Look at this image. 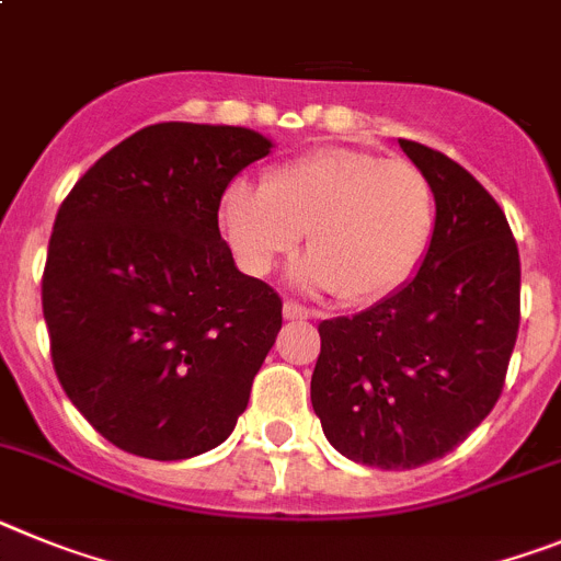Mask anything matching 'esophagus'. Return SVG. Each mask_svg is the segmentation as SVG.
Listing matches in <instances>:
<instances>
[{
  "label": "esophagus",
  "mask_w": 561,
  "mask_h": 561,
  "mask_svg": "<svg viewBox=\"0 0 561 561\" xmlns=\"http://www.w3.org/2000/svg\"><path fill=\"white\" fill-rule=\"evenodd\" d=\"M282 313H285L287 321L310 319V316H313L308 308H301V305H296V301H285V305H282Z\"/></svg>",
  "instance_id": "1"
}]
</instances>
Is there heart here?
<instances>
[{
	"mask_svg": "<svg viewBox=\"0 0 561 561\" xmlns=\"http://www.w3.org/2000/svg\"><path fill=\"white\" fill-rule=\"evenodd\" d=\"M435 226V188L415 163L353 146L274 165L262 186L237 180L220 203L222 237L248 274H267L308 231L296 285L335 290L344 305H373L407 285Z\"/></svg>",
	"mask_w": 561,
	"mask_h": 561,
	"instance_id": "b5f03b06",
	"label": "heart"
}]
</instances>
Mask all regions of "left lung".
<instances>
[{"instance_id":"left-lung-1","label":"left lung","mask_w":561,"mask_h":561,"mask_svg":"<svg viewBox=\"0 0 561 561\" xmlns=\"http://www.w3.org/2000/svg\"><path fill=\"white\" fill-rule=\"evenodd\" d=\"M398 144L435 188V240L396 294L321 321L310 381L330 446L378 469H417L466 440L503 392L519 330V251L503 208L451 158Z\"/></svg>"}]
</instances>
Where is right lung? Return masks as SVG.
<instances>
[{"mask_svg":"<svg viewBox=\"0 0 561 561\" xmlns=\"http://www.w3.org/2000/svg\"><path fill=\"white\" fill-rule=\"evenodd\" d=\"M274 140L222 124H154L92 165L61 203L42 308L72 407L129 455L220 446L282 328L274 287L220 237L228 183Z\"/></svg>","mask_w":561,"mask_h":561,"instance_id":"add662e5","label":"right lung"}]
</instances>
